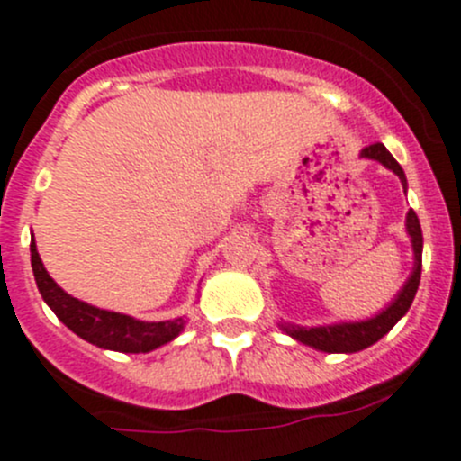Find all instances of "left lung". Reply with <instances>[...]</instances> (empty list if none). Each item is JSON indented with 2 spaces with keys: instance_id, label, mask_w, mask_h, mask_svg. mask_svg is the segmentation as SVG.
I'll list each match as a JSON object with an SVG mask.
<instances>
[{
  "instance_id": "obj_1",
  "label": "left lung",
  "mask_w": 461,
  "mask_h": 461,
  "mask_svg": "<svg viewBox=\"0 0 461 461\" xmlns=\"http://www.w3.org/2000/svg\"><path fill=\"white\" fill-rule=\"evenodd\" d=\"M361 158H370V160L381 162L385 169L394 171L402 180L403 189H406V174L399 167V162L390 156L388 149L384 144H370L361 151ZM406 230L408 236L412 240V252H415V267H412L411 278L406 281V285L402 287V292L397 294V299L373 319L366 321H352V323H332V325H319V328H301V325L283 323V332L290 334L296 341L305 343L310 348H317L323 352H359L364 348L373 346L379 341L384 334H388L393 330V325L397 323L403 314L411 308L412 299L417 294V287H420L421 278V249H424V236H421V225L417 213L408 212L406 216Z\"/></svg>"
}]
</instances>
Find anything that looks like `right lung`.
<instances>
[{
	"instance_id": "obj_1",
	"label": "right lung",
	"mask_w": 461,
	"mask_h": 461,
	"mask_svg": "<svg viewBox=\"0 0 461 461\" xmlns=\"http://www.w3.org/2000/svg\"><path fill=\"white\" fill-rule=\"evenodd\" d=\"M31 265L37 290L55 317L68 330L97 348L115 352H149L174 341L185 328L183 319L174 321H138L120 312H109L85 301L73 299L46 272L35 243H31Z\"/></svg>"
}]
</instances>
